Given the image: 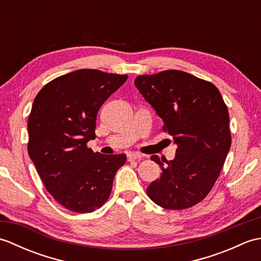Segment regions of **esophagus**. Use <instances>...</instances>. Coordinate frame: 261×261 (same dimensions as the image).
<instances>
[{"instance_id": "34e87169", "label": "esophagus", "mask_w": 261, "mask_h": 261, "mask_svg": "<svg viewBox=\"0 0 261 261\" xmlns=\"http://www.w3.org/2000/svg\"><path fill=\"white\" fill-rule=\"evenodd\" d=\"M143 156L141 153H137V152H129L127 153V160L129 162H132V160H138V159H141Z\"/></svg>"}]
</instances>
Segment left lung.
I'll use <instances>...</instances> for the list:
<instances>
[{
	"label": "left lung",
	"mask_w": 261,
	"mask_h": 261,
	"mask_svg": "<svg viewBox=\"0 0 261 261\" xmlns=\"http://www.w3.org/2000/svg\"><path fill=\"white\" fill-rule=\"evenodd\" d=\"M135 85L177 145L173 160L151 156L163 173L148 196L167 210L192 207L212 190L230 150L228 107L212 83L181 70L140 75Z\"/></svg>",
	"instance_id": "obj_1"
}]
</instances>
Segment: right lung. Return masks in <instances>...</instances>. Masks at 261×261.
Wrapping results in <instances>:
<instances>
[{
    "mask_svg": "<svg viewBox=\"0 0 261 261\" xmlns=\"http://www.w3.org/2000/svg\"><path fill=\"white\" fill-rule=\"evenodd\" d=\"M127 75L79 69L43 86L28 119V152L56 201L76 213H91L108 201L122 154L94 152L96 115Z\"/></svg>",
    "mask_w": 261,
    "mask_h": 261,
    "instance_id": "add662e5",
    "label": "right lung"
}]
</instances>
